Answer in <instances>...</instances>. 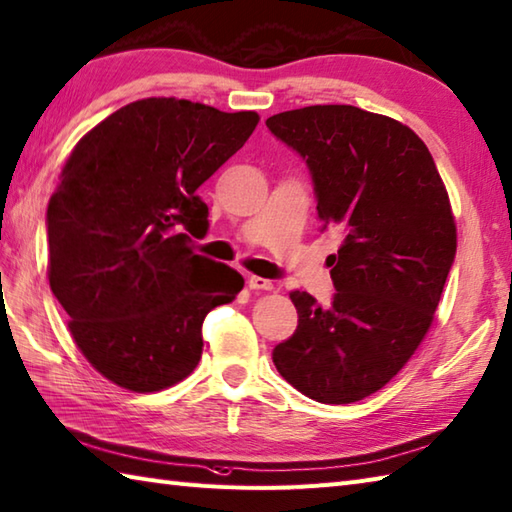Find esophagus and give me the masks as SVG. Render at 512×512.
<instances>
[{"instance_id":"1","label":"esophagus","mask_w":512,"mask_h":512,"mask_svg":"<svg viewBox=\"0 0 512 512\" xmlns=\"http://www.w3.org/2000/svg\"><path fill=\"white\" fill-rule=\"evenodd\" d=\"M248 288H253V290H273V282H270V279H264V277L250 275L248 277Z\"/></svg>"}]
</instances>
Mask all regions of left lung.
<instances>
[{
  "instance_id": "left-lung-1",
  "label": "left lung",
  "mask_w": 512,
  "mask_h": 512,
  "mask_svg": "<svg viewBox=\"0 0 512 512\" xmlns=\"http://www.w3.org/2000/svg\"><path fill=\"white\" fill-rule=\"evenodd\" d=\"M266 126L304 159L322 230L344 242L328 257L337 293L290 299L299 322L273 362L322 404H353L404 368L433 324L457 228L433 155L408 126L357 106L286 110Z\"/></svg>"
}]
</instances>
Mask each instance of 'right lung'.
<instances>
[{
  "instance_id": "1",
  "label": "right lung",
  "mask_w": 512,
  "mask_h": 512,
  "mask_svg": "<svg viewBox=\"0 0 512 512\" xmlns=\"http://www.w3.org/2000/svg\"><path fill=\"white\" fill-rule=\"evenodd\" d=\"M253 110L222 113L148 97L108 115L66 159L46 210L48 282L77 348L133 393L182 382L202 359V324L244 277L195 255L208 226L197 188L253 135Z\"/></svg>"
}]
</instances>
